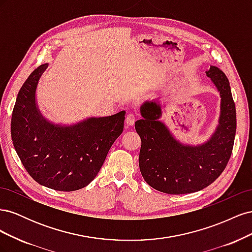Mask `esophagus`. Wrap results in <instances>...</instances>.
Returning <instances> with one entry per match:
<instances>
[{"label": "esophagus", "mask_w": 252, "mask_h": 252, "mask_svg": "<svg viewBox=\"0 0 252 252\" xmlns=\"http://www.w3.org/2000/svg\"><path fill=\"white\" fill-rule=\"evenodd\" d=\"M125 122H126V124L128 126H132L134 124V122H135V116H134V114L129 113L128 116L126 117V121Z\"/></svg>", "instance_id": "34e87169"}]
</instances>
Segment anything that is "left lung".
<instances>
[{
  "instance_id": "obj_1",
  "label": "left lung",
  "mask_w": 252,
  "mask_h": 252,
  "mask_svg": "<svg viewBox=\"0 0 252 252\" xmlns=\"http://www.w3.org/2000/svg\"><path fill=\"white\" fill-rule=\"evenodd\" d=\"M206 75L220 96L219 124L206 142L189 145L175 139L169 128L158 120L163 114L158 101H146L140 108L143 119L134 125L142 141L140 170L147 184L161 192L199 191L220 177L230 158L236 130L230 84L216 66H210Z\"/></svg>"
}]
</instances>
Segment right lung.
Here are the masks:
<instances>
[{
	"label": "right lung",
	"mask_w": 252,
	"mask_h": 252,
	"mask_svg": "<svg viewBox=\"0 0 252 252\" xmlns=\"http://www.w3.org/2000/svg\"><path fill=\"white\" fill-rule=\"evenodd\" d=\"M42 64L21 87L11 117V139L27 172L39 184L59 191L87 186L100 171L108 151L123 132L125 111L91 117L72 125L55 124L37 107Z\"/></svg>",
	"instance_id": "add662e5"
}]
</instances>
